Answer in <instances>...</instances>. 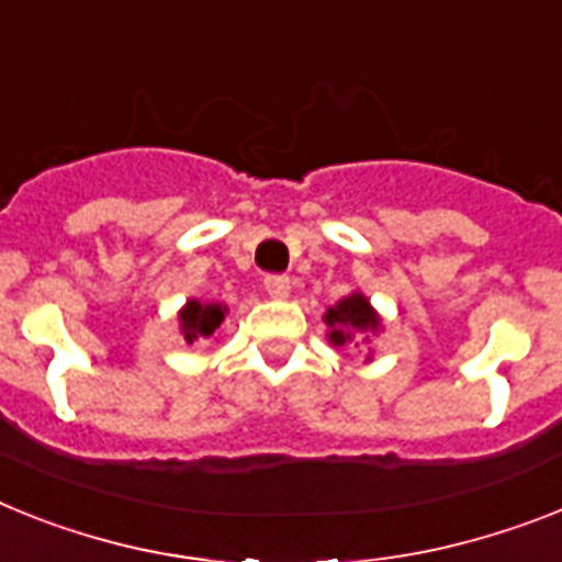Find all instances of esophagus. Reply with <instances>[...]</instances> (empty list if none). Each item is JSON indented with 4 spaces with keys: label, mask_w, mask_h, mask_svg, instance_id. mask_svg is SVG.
<instances>
[{
    "label": "esophagus",
    "mask_w": 562,
    "mask_h": 562,
    "mask_svg": "<svg viewBox=\"0 0 562 562\" xmlns=\"http://www.w3.org/2000/svg\"><path fill=\"white\" fill-rule=\"evenodd\" d=\"M266 291L273 300H285L291 294V280L282 273H268L266 277Z\"/></svg>",
    "instance_id": "34e87169"
}]
</instances>
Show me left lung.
<instances>
[{"label": "left lung", "mask_w": 562, "mask_h": 562, "mask_svg": "<svg viewBox=\"0 0 562 562\" xmlns=\"http://www.w3.org/2000/svg\"><path fill=\"white\" fill-rule=\"evenodd\" d=\"M323 323L328 325V342L334 348H346V346H362L369 342L371 337L383 331V317L376 314V308L371 305V300L362 291H351L348 296H342L337 305L323 314ZM374 360V351L369 348V357L366 362Z\"/></svg>", "instance_id": "obj_1"}]
</instances>
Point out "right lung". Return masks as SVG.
Masks as SVG:
<instances>
[{
    "label": "right lung",
    "instance_id": "right-lung-1",
    "mask_svg": "<svg viewBox=\"0 0 562 562\" xmlns=\"http://www.w3.org/2000/svg\"><path fill=\"white\" fill-rule=\"evenodd\" d=\"M225 308L223 303H200V300H188L182 308H179V334L186 339L188 346L196 342V339H211L216 331H220V325H223Z\"/></svg>",
    "mask_w": 562,
    "mask_h": 562
}]
</instances>
